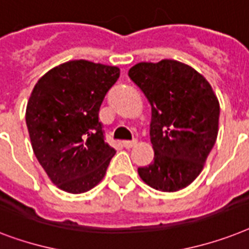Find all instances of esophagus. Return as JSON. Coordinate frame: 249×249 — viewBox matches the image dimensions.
<instances>
[{
  "label": "esophagus",
  "mask_w": 249,
  "mask_h": 249,
  "mask_svg": "<svg viewBox=\"0 0 249 249\" xmlns=\"http://www.w3.org/2000/svg\"><path fill=\"white\" fill-rule=\"evenodd\" d=\"M136 142L137 141L136 140H132V141H123L122 144H123V146H124V148H127V149H130V148H132V146H135V145H136Z\"/></svg>",
  "instance_id": "esophagus-1"
}]
</instances>
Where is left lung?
<instances>
[{
  "instance_id": "obj_1",
  "label": "left lung",
  "mask_w": 249,
  "mask_h": 249,
  "mask_svg": "<svg viewBox=\"0 0 249 249\" xmlns=\"http://www.w3.org/2000/svg\"><path fill=\"white\" fill-rule=\"evenodd\" d=\"M152 105L154 160L137 172L159 192H178L203 170L218 132L220 104L203 75L190 65L164 59L128 71Z\"/></svg>"
}]
</instances>
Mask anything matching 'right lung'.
Masks as SVG:
<instances>
[{
  "label": "right lung",
  "instance_id": "right-lung-1",
  "mask_svg": "<svg viewBox=\"0 0 249 249\" xmlns=\"http://www.w3.org/2000/svg\"><path fill=\"white\" fill-rule=\"evenodd\" d=\"M118 78V67L71 60L47 71L32 91L25 112L32 148L64 192H89L105 176L115 150L105 142L99 110Z\"/></svg>",
  "mask_w": 249,
  "mask_h": 249
}]
</instances>
